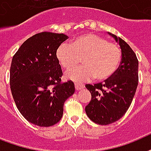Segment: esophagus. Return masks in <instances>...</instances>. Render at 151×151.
<instances>
[{
	"mask_svg": "<svg viewBox=\"0 0 151 151\" xmlns=\"http://www.w3.org/2000/svg\"><path fill=\"white\" fill-rule=\"evenodd\" d=\"M75 87H76L77 91H79V90H81V89L84 88V85L82 83H75Z\"/></svg>",
	"mask_w": 151,
	"mask_h": 151,
	"instance_id": "esophagus-1",
	"label": "esophagus"
}]
</instances>
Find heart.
Instances as JSON below:
<instances>
[{"instance_id": "obj_1", "label": "heart", "mask_w": 151, "mask_h": 151, "mask_svg": "<svg viewBox=\"0 0 151 151\" xmlns=\"http://www.w3.org/2000/svg\"><path fill=\"white\" fill-rule=\"evenodd\" d=\"M121 50L117 44L94 34L78 36L71 42L62 43L57 50V57L63 68L69 69L78 65L82 58L83 65L66 72L75 81H86L94 78L104 81L113 76L121 60Z\"/></svg>"}]
</instances>
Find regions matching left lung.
Instances as JSON below:
<instances>
[{
	"label": "left lung",
	"mask_w": 151,
	"mask_h": 151,
	"mask_svg": "<svg viewBox=\"0 0 151 151\" xmlns=\"http://www.w3.org/2000/svg\"><path fill=\"white\" fill-rule=\"evenodd\" d=\"M119 42L121 49V62L115 74L104 83L86 87L91 94V100L85 110L94 123L107 125L122 117L133 100L139 82V61L135 52L128 43L109 33Z\"/></svg>",
	"instance_id": "left-lung-1"
}]
</instances>
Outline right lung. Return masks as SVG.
<instances>
[{"label": "right lung", "mask_w": 151, "mask_h": 151, "mask_svg": "<svg viewBox=\"0 0 151 151\" xmlns=\"http://www.w3.org/2000/svg\"><path fill=\"white\" fill-rule=\"evenodd\" d=\"M68 37L41 32L24 42L12 60L10 88L20 113L29 122L50 127L59 122L64 103L75 92L71 80L62 83L57 50Z\"/></svg>", "instance_id": "add662e5"}]
</instances>
